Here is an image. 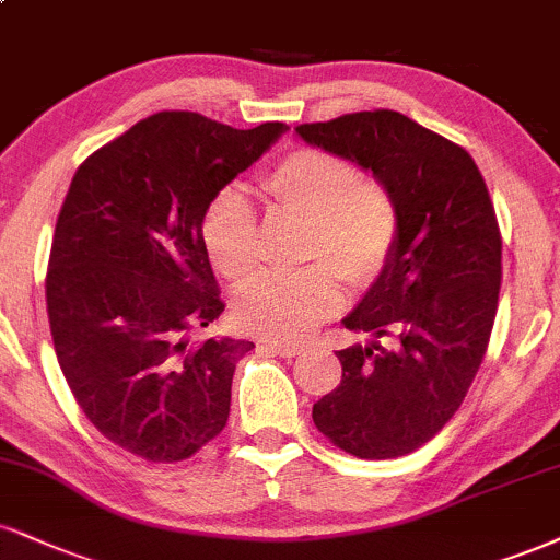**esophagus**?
Listing matches in <instances>:
<instances>
[{"mask_svg": "<svg viewBox=\"0 0 560 560\" xmlns=\"http://www.w3.org/2000/svg\"><path fill=\"white\" fill-rule=\"evenodd\" d=\"M260 347L268 349V352L279 354V357H294V354H300V347H294V345H281V341H262Z\"/></svg>", "mask_w": 560, "mask_h": 560, "instance_id": "1", "label": "esophagus"}]
</instances>
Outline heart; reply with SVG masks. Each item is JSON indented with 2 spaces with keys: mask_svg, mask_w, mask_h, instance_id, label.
<instances>
[{
  "mask_svg": "<svg viewBox=\"0 0 560 560\" xmlns=\"http://www.w3.org/2000/svg\"><path fill=\"white\" fill-rule=\"evenodd\" d=\"M262 190L281 211L305 221L302 260L315 266L298 273H266L234 300L245 331L298 341L313 334L345 302L339 276L365 287L381 276L399 240V208L381 182L339 153L298 148L262 179ZM208 258L234 284L258 268V215L237 190L221 192L206 211Z\"/></svg>",
  "mask_w": 560,
  "mask_h": 560,
  "instance_id": "obj_1",
  "label": "heart"
}]
</instances>
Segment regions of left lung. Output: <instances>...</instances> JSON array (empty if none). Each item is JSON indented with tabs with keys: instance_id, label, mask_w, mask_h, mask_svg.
<instances>
[{
	"instance_id": "left-lung-1",
	"label": "left lung",
	"mask_w": 560,
	"mask_h": 560,
	"mask_svg": "<svg viewBox=\"0 0 560 560\" xmlns=\"http://www.w3.org/2000/svg\"><path fill=\"white\" fill-rule=\"evenodd\" d=\"M298 135L373 172L399 208L396 250L345 318L378 341L336 352L341 383L313 404L334 446L396 459L441 433L488 352L501 292L495 208L475 159L399 112L345 114Z\"/></svg>"
}]
</instances>
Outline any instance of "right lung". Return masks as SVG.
Returning <instances> with one entry per match:
<instances>
[{"label": "right lung", "mask_w": 560, "mask_h": 560, "mask_svg": "<svg viewBox=\"0 0 560 560\" xmlns=\"http://www.w3.org/2000/svg\"><path fill=\"white\" fill-rule=\"evenodd\" d=\"M284 130L159 112L72 177L46 271L54 352L93 428L140 459L185 462L226 428L234 368L255 345L187 339L224 313L203 219Z\"/></svg>", "instance_id": "right-lung-1"}]
</instances>
